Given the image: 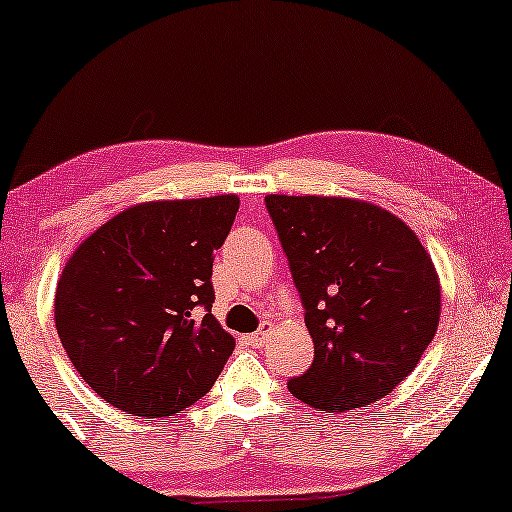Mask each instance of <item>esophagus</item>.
<instances>
[{
    "label": "esophagus",
    "mask_w": 512,
    "mask_h": 512,
    "mask_svg": "<svg viewBox=\"0 0 512 512\" xmlns=\"http://www.w3.org/2000/svg\"><path fill=\"white\" fill-rule=\"evenodd\" d=\"M268 336H270V324H263V327L254 331V334L244 336V341H247L249 345H254V348H263V345L268 343Z\"/></svg>",
    "instance_id": "1"
}]
</instances>
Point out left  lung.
I'll return each mask as SVG.
<instances>
[{
  "mask_svg": "<svg viewBox=\"0 0 512 512\" xmlns=\"http://www.w3.org/2000/svg\"><path fill=\"white\" fill-rule=\"evenodd\" d=\"M315 360L289 390L320 411L360 409L407 378L440 324V277L416 232L353 197L268 195Z\"/></svg>",
  "mask_w": 512,
  "mask_h": 512,
  "instance_id": "1",
  "label": "left lung"
}]
</instances>
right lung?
I'll return each mask as SVG.
<instances>
[{"mask_svg":"<svg viewBox=\"0 0 512 512\" xmlns=\"http://www.w3.org/2000/svg\"><path fill=\"white\" fill-rule=\"evenodd\" d=\"M237 209V195L134 204L65 263L53 301L58 336L112 407L174 416L216 383L235 338L211 315V265Z\"/></svg>","mask_w":512,"mask_h":512,"instance_id":"obj_1","label":"right lung"}]
</instances>
